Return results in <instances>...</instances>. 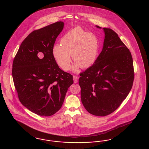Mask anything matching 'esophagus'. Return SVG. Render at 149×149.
<instances>
[{"instance_id":"obj_1","label":"esophagus","mask_w":149,"mask_h":149,"mask_svg":"<svg viewBox=\"0 0 149 149\" xmlns=\"http://www.w3.org/2000/svg\"><path fill=\"white\" fill-rule=\"evenodd\" d=\"M73 80H74V82L75 83H77V82H78L79 78H78V77H77V76L74 75V76H73Z\"/></svg>"}]
</instances>
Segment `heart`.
<instances>
[{
  "mask_svg": "<svg viewBox=\"0 0 149 149\" xmlns=\"http://www.w3.org/2000/svg\"><path fill=\"white\" fill-rule=\"evenodd\" d=\"M61 45L56 44L53 48V54L61 68L69 70L71 66V56L75 63L74 72L79 68L90 67L95 63L99 50V41L95 34L85 32L80 27H75L62 37Z\"/></svg>",
  "mask_w": 149,
  "mask_h": 149,
  "instance_id": "obj_1",
  "label": "heart"
}]
</instances>
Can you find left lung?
I'll return each mask as SVG.
<instances>
[{
	"label": "left lung",
	"instance_id": "obj_1",
	"mask_svg": "<svg viewBox=\"0 0 149 149\" xmlns=\"http://www.w3.org/2000/svg\"><path fill=\"white\" fill-rule=\"evenodd\" d=\"M103 29L102 51L94 64L80 74L79 80L84 107L98 116L108 115L120 107L131 90L134 77L131 52L116 32Z\"/></svg>",
	"mask_w": 149,
	"mask_h": 149
}]
</instances>
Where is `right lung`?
Returning <instances> with one entry per match:
<instances>
[{"mask_svg": "<svg viewBox=\"0 0 149 149\" xmlns=\"http://www.w3.org/2000/svg\"><path fill=\"white\" fill-rule=\"evenodd\" d=\"M64 23L34 31L23 41L14 58L12 75L18 98L34 113L50 116L62 106L72 75L59 68L53 54Z\"/></svg>", "mask_w": 149, "mask_h": 149, "instance_id": "obj_1", "label": "right lung"}]
</instances>
